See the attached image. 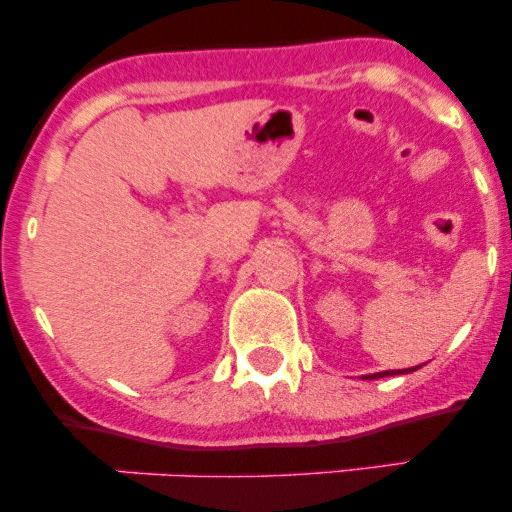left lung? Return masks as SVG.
<instances>
[{
	"instance_id": "obj_1",
	"label": "left lung",
	"mask_w": 512,
	"mask_h": 512,
	"mask_svg": "<svg viewBox=\"0 0 512 512\" xmlns=\"http://www.w3.org/2000/svg\"><path fill=\"white\" fill-rule=\"evenodd\" d=\"M421 366H414V368H404V370H383V373H373V375H363V380H375V378H383V375H402V373H414V370H419Z\"/></svg>"
}]
</instances>
